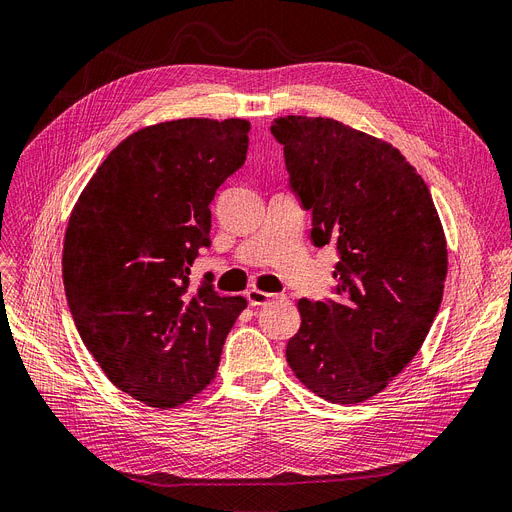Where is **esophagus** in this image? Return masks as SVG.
I'll list each match as a JSON object with an SVG mask.
<instances>
[{"label": "esophagus", "mask_w": 512, "mask_h": 512, "mask_svg": "<svg viewBox=\"0 0 512 512\" xmlns=\"http://www.w3.org/2000/svg\"><path fill=\"white\" fill-rule=\"evenodd\" d=\"M245 296H248V300H250V304H252V306H262V304H269L271 300L279 298L277 294H269V292H262V290H256V288H252V290L245 292Z\"/></svg>", "instance_id": "34e87169"}]
</instances>
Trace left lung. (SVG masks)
<instances>
[{
    "mask_svg": "<svg viewBox=\"0 0 512 512\" xmlns=\"http://www.w3.org/2000/svg\"><path fill=\"white\" fill-rule=\"evenodd\" d=\"M317 248L334 243L338 300H298L300 330L285 357L325 401L378 395L410 363L437 317L447 241L431 191L382 138L327 117L271 126Z\"/></svg>",
    "mask_w": 512,
    "mask_h": 512,
    "instance_id": "8db88e82",
    "label": "left lung"
}]
</instances>
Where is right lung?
<instances>
[{"mask_svg": "<svg viewBox=\"0 0 512 512\" xmlns=\"http://www.w3.org/2000/svg\"><path fill=\"white\" fill-rule=\"evenodd\" d=\"M248 119L147 126L100 163L69 216L65 294L100 370L136 401L176 407L206 391L243 296L189 288L210 245V203L248 155Z\"/></svg>", "mask_w": 512, "mask_h": 512, "instance_id": "add662e5", "label": "right lung"}]
</instances>
